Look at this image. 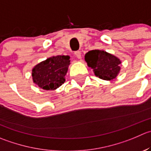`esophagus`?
<instances>
[{
  "label": "esophagus",
  "instance_id": "34e87169",
  "mask_svg": "<svg viewBox=\"0 0 151 151\" xmlns=\"http://www.w3.org/2000/svg\"><path fill=\"white\" fill-rule=\"evenodd\" d=\"M74 54H75V56L77 57L78 59H81V52H80V51H77V52H76Z\"/></svg>",
  "mask_w": 151,
  "mask_h": 151
}]
</instances>
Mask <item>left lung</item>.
Masks as SVG:
<instances>
[{"label":"left lung","instance_id":"obj_1","mask_svg":"<svg viewBox=\"0 0 151 151\" xmlns=\"http://www.w3.org/2000/svg\"><path fill=\"white\" fill-rule=\"evenodd\" d=\"M85 60L93 69L94 75L102 80H112L120 72V59L105 51H89L85 55Z\"/></svg>","mask_w":151,"mask_h":151}]
</instances>
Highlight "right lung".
<instances>
[{
  "label": "right lung",
  "mask_w": 151,
  "mask_h": 151,
  "mask_svg": "<svg viewBox=\"0 0 151 151\" xmlns=\"http://www.w3.org/2000/svg\"><path fill=\"white\" fill-rule=\"evenodd\" d=\"M68 55L52 56L39 63L32 69L33 83L46 91H53L65 81L70 65Z\"/></svg>",
  "instance_id": "right-lung-1"
}]
</instances>
